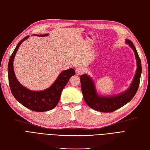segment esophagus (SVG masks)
I'll return each instance as SVG.
<instances>
[{
	"mask_svg": "<svg viewBox=\"0 0 150 150\" xmlns=\"http://www.w3.org/2000/svg\"><path fill=\"white\" fill-rule=\"evenodd\" d=\"M83 71H84V69L83 68V67H78L77 68H76L75 72H76V75H81L83 73Z\"/></svg>",
	"mask_w": 150,
	"mask_h": 150,
	"instance_id": "1",
	"label": "esophagus"
}]
</instances>
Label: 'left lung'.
I'll return each mask as SVG.
<instances>
[{
	"label": "left lung",
	"mask_w": 150,
	"mask_h": 150,
	"mask_svg": "<svg viewBox=\"0 0 150 150\" xmlns=\"http://www.w3.org/2000/svg\"><path fill=\"white\" fill-rule=\"evenodd\" d=\"M126 42L131 47L135 54L137 62V70L130 87L125 92L112 97L99 96L96 93L93 81L88 76L84 74L80 76V83L83 98L89 107L101 112H113L128 103L137 92L142 74V63L136 48L129 40Z\"/></svg>",
	"instance_id": "8db88e82"
}]
</instances>
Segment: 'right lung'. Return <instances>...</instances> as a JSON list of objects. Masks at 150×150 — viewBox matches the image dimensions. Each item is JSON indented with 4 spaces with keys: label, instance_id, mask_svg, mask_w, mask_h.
I'll use <instances>...</instances> for the list:
<instances>
[{
    "label": "right lung",
    "instance_id": "obj_1",
    "mask_svg": "<svg viewBox=\"0 0 150 150\" xmlns=\"http://www.w3.org/2000/svg\"><path fill=\"white\" fill-rule=\"evenodd\" d=\"M43 34L37 36H46ZM29 37H24L18 42L12 54L8 64V78L11 92L15 98L24 107L37 112H46L55 108L60 100L62 91L68 83L70 77L75 75V70L70 69L63 71L50 88L40 91L28 90L17 81L13 68V62L16 52L22 42Z\"/></svg>",
    "mask_w": 150,
    "mask_h": 150
}]
</instances>
